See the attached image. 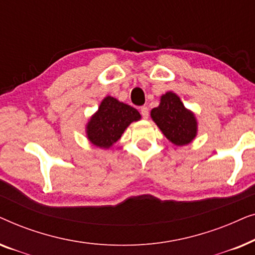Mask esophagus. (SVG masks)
Returning a JSON list of instances; mask_svg holds the SVG:
<instances>
[{"label":"esophagus","instance_id":"obj_1","mask_svg":"<svg viewBox=\"0 0 255 255\" xmlns=\"http://www.w3.org/2000/svg\"><path fill=\"white\" fill-rule=\"evenodd\" d=\"M140 114H141V116H142V118H145V120H147L148 118V108L147 107H141L140 108Z\"/></svg>","mask_w":255,"mask_h":255}]
</instances>
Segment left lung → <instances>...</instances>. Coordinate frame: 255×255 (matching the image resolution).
I'll return each instance as SVG.
<instances>
[{
	"instance_id": "1",
	"label": "left lung",
	"mask_w": 255,
	"mask_h": 255,
	"mask_svg": "<svg viewBox=\"0 0 255 255\" xmlns=\"http://www.w3.org/2000/svg\"><path fill=\"white\" fill-rule=\"evenodd\" d=\"M151 116L173 144H189L196 135L197 124L194 114L184 108L179 96L174 93L169 92L161 96L160 106L152 109Z\"/></svg>"
}]
</instances>
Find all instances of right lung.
I'll list each match as a JSON object with an SVG mask.
<instances>
[{"label": "right lung", "mask_w": 255, "mask_h": 255, "mask_svg": "<svg viewBox=\"0 0 255 255\" xmlns=\"http://www.w3.org/2000/svg\"><path fill=\"white\" fill-rule=\"evenodd\" d=\"M138 120L140 114L134 108L108 96L90 118L87 127L88 139L99 147L109 148L122 137L130 123Z\"/></svg>", "instance_id": "right-lung-1"}]
</instances>
